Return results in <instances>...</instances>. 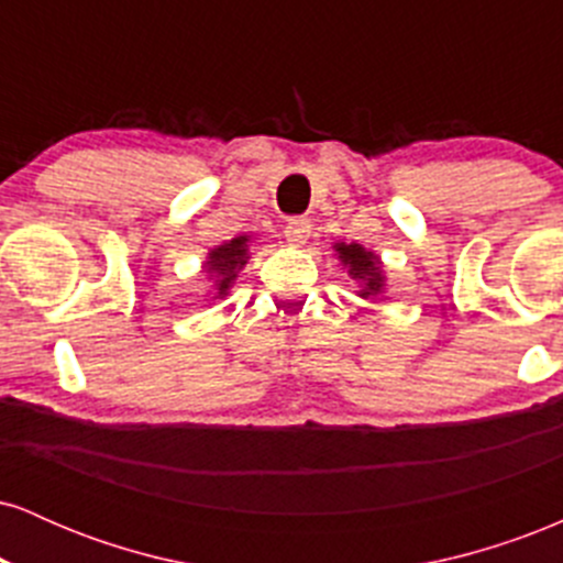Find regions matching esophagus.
Wrapping results in <instances>:
<instances>
[{"mask_svg":"<svg viewBox=\"0 0 563 563\" xmlns=\"http://www.w3.org/2000/svg\"><path fill=\"white\" fill-rule=\"evenodd\" d=\"M286 241L290 245H303L309 241V232H312V224H309V219H290V222L286 224Z\"/></svg>","mask_w":563,"mask_h":563,"instance_id":"esophagus-1","label":"esophagus"}]
</instances>
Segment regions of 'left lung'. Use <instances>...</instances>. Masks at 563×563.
<instances>
[{
    "label": "left lung",
    "instance_id": "8db88e82",
    "mask_svg": "<svg viewBox=\"0 0 563 563\" xmlns=\"http://www.w3.org/2000/svg\"><path fill=\"white\" fill-rule=\"evenodd\" d=\"M333 251L339 254L341 267L346 269L352 280L360 283L357 294L363 299H378L386 288L384 262L373 251H367L360 243H333Z\"/></svg>",
    "mask_w": 563,
    "mask_h": 563
}]
</instances>
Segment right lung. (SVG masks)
<instances>
[{"instance_id": "1", "label": "right lung", "mask_w": 563, "mask_h": 563, "mask_svg": "<svg viewBox=\"0 0 563 563\" xmlns=\"http://www.w3.org/2000/svg\"><path fill=\"white\" fill-rule=\"evenodd\" d=\"M251 235H238L232 241H224L222 245L209 251L203 262V273L209 280H214V296L211 299H224L228 290L235 283V277L251 260Z\"/></svg>"}]
</instances>
